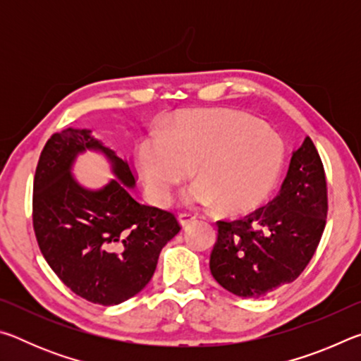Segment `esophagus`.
<instances>
[{
  "label": "esophagus",
  "mask_w": 361,
  "mask_h": 361,
  "mask_svg": "<svg viewBox=\"0 0 361 361\" xmlns=\"http://www.w3.org/2000/svg\"><path fill=\"white\" fill-rule=\"evenodd\" d=\"M195 218H197V216L191 215V213H181V215L178 216V221H180V224L183 226V228H186V226H188L189 223H192Z\"/></svg>",
  "instance_id": "34e87169"
}]
</instances>
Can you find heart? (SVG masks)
Here are the masks:
<instances>
[{
  "mask_svg": "<svg viewBox=\"0 0 361 361\" xmlns=\"http://www.w3.org/2000/svg\"><path fill=\"white\" fill-rule=\"evenodd\" d=\"M137 164L149 199L166 204L183 181L195 175L183 200L216 205L231 215L255 210L279 180L282 140L248 114L223 109L181 114L166 132L137 145Z\"/></svg>",
  "mask_w": 361,
  "mask_h": 361,
  "instance_id": "heart-1",
  "label": "heart"
}]
</instances>
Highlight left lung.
<instances>
[{
    "label": "left lung",
    "mask_w": 361,
    "mask_h": 361,
    "mask_svg": "<svg viewBox=\"0 0 361 361\" xmlns=\"http://www.w3.org/2000/svg\"><path fill=\"white\" fill-rule=\"evenodd\" d=\"M328 195L322 159L305 137L272 202L243 219L218 221L210 255L213 279L242 298H261L291 283L312 259L326 224Z\"/></svg>",
    "instance_id": "obj_1"
}]
</instances>
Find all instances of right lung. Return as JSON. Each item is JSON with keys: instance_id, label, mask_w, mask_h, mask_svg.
I'll return each instance as SVG.
<instances>
[{"instance_id": "1", "label": "right lung", "mask_w": 361, "mask_h": 361, "mask_svg": "<svg viewBox=\"0 0 361 361\" xmlns=\"http://www.w3.org/2000/svg\"><path fill=\"white\" fill-rule=\"evenodd\" d=\"M99 150L116 176L87 190L71 175L75 157ZM135 176L87 129H65L47 140L33 183V228L47 264L87 301L114 305L142 291L156 271L159 253L180 232L173 213L138 204Z\"/></svg>"}]
</instances>
